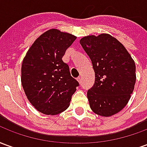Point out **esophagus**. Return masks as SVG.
<instances>
[{
	"label": "esophagus",
	"instance_id": "1",
	"mask_svg": "<svg viewBox=\"0 0 147 147\" xmlns=\"http://www.w3.org/2000/svg\"><path fill=\"white\" fill-rule=\"evenodd\" d=\"M77 81L80 83H82V78H81V77H78V78H77Z\"/></svg>",
	"mask_w": 147,
	"mask_h": 147
}]
</instances>
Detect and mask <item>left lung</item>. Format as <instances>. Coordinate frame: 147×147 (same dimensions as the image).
<instances>
[{
    "label": "left lung",
    "mask_w": 147,
    "mask_h": 147,
    "mask_svg": "<svg viewBox=\"0 0 147 147\" xmlns=\"http://www.w3.org/2000/svg\"><path fill=\"white\" fill-rule=\"evenodd\" d=\"M80 42L95 73L94 84L87 91L90 109L99 116L111 117L126 106L134 90L135 61L125 47L109 34L83 37Z\"/></svg>",
    "instance_id": "1"
}]
</instances>
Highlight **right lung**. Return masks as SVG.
<instances>
[{"instance_id": "add662e5", "label": "right lung", "mask_w": 147, "mask_h": 147, "mask_svg": "<svg viewBox=\"0 0 147 147\" xmlns=\"http://www.w3.org/2000/svg\"><path fill=\"white\" fill-rule=\"evenodd\" d=\"M76 37L57 29L41 34L27 52L21 67L25 94L37 110L57 115L66 110L79 83L62 57Z\"/></svg>"}]
</instances>
